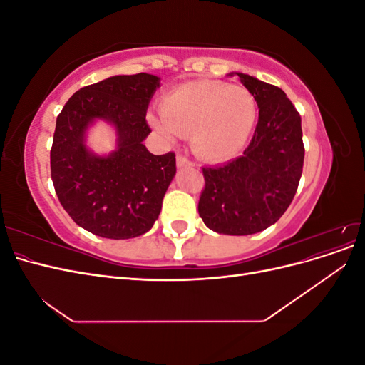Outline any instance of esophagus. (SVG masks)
I'll use <instances>...</instances> for the list:
<instances>
[{"label": "esophagus", "mask_w": 365, "mask_h": 365, "mask_svg": "<svg viewBox=\"0 0 365 365\" xmlns=\"http://www.w3.org/2000/svg\"><path fill=\"white\" fill-rule=\"evenodd\" d=\"M176 165H178V168H192L193 165V163L187 158L185 155H176Z\"/></svg>", "instance_id": "1"}]
</instances>
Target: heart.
I'll list each match as a JSON object with an SVG mask.
<instances>
[{"instance_id":"heart-1","label":"heart","mask_w":365,"mask_h":365,"mask_svg":"<svg viewBox=\"0 0 365 365\" xmlns=\"http://www.w3.org/2000/svg\"><path fill=\"white\" fill-rule=\"evenodd\" d=\"M257 105L244 86L220 81H195L163 97L161 115L150 123L168 138L190 134L201 157L222 161L245 146L256 123Z\"/></svg>"}]
</instances>
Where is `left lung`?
I'll return each mask as SVG.
<instances>
[{
    "label": "left lung",
    "instance_id": "8db88e82",
    "mask_svg": "<svg viewBox=\"0 0 365 365\" xmlns=\"http://www.w3.org/2000/svg\"><path fill=\"white\" fill-rule=\"evenodd\" d=\"M259 106V121L244 155L202 168L205 187L197 212L219 235H254L275 224L302 178V117L279 86L236 73ZM233 76V74H231Z\"/></svg>",
    "mask_w": 365,
    "mask_h": 365
}]
</instances>
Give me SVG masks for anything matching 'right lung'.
<instances>
[{"mask_svg":"<svg viewBox=\"0 0 365 365\" xmlns=\"http://www.w3.org/2000/svg\"><path fill=\"white\" fill-rule=\"evenodd\" d=\"M160 77L113 76L76 91L56 120L50 168L59 202L74 222L106 239L145 235L158 219L176 173L175 153L153 155L143 141L150 134L146 111ZM97 118L118 132V149L106 158L84 146Z\"/></svg>","mask_w":365,"mask_h":365,"instance_id":"right-lung-1","label":"right lung"}]
</instances>
